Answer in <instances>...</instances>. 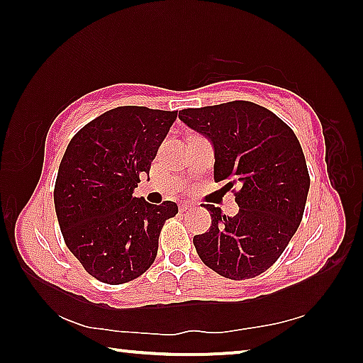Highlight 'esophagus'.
<instances>
[{"label":"esophagus","instance_id":"obj_1","mask_svg":"<svg viewBox=\"0 0 363 363\" xmlns=\"http://www.w3.org/2000/svg\"><path fill=\"white\" fill-rule=\"evenodd\" d=\"M189 210H192V206H190V205H187V203L179 205V211H181V213H186V211H189Z\"/></svg>","mask_w":363,"mask_h":363}]
</instances>
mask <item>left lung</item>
I'll return each instance as SVG.
<instances>
[{
	"label": "left lung",
	"mask_w": 363,
	"mask_h": 363,
	"mask_svg": "<svg viewBox=\"0 0 363 363\" xmlns=\"http://www.w3.org/2000/svg\"><path fill=\"white\" fill-rule=\"evenodd\" d=\"M179 118L211 143L214 181L240 189L235 216L205 206L211 227L194 237L200 259L232 280L266 272L296 233L311 186L296 134L270 110L247 101L184 108Z\"/></svg>",
	"instance_id": "8db88e82"
}]
</instances>
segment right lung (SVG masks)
<instances>
[{
	"label": "right lung",
	"instance_id": "1",
	"mask_svg": "<svg viewBox=\"0 0 363 363\" xmlns=\"http://www.w3.org/2000/svg\"><path fill=\"white\" fill-rule=\"evenodd\" d=\"M177 112L125 106L82 128L60 162L54 206L65 245L94 279L110 285L138 279L157 257L174 201L134 196Z\"/></svg>",
	"mask_w": 363,
	"mask_h": 363
}]
</instances>
